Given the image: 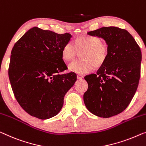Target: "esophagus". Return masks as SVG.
<instances>
[{
	"instance_id": "obj_1",
	"label": "esophagus",
	"mask_w": 146,
	"mask_h": 146,
	"mask_svg": "<svg viewBox=\"0 0 146 146\" xmlns=\"http://www.w3.org/2000/svg\"><path fill=\"white\" fill-rule=\"evenodd\" d=\"M77 79H83V75H77Z\"/></svg>"
}]
</instances>
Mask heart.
Returning a JSON list of instances; mask_svg holds the SVG:
<instances>
[{
  "instance_id": "b5f03b06",
  "label": "heart",
  "mask_w": 146,
  "mask_h": 146,
  "mask_svg": "<svg viewBox=\"0 0 146 146\" xmlns=\"http://www.w3.org/2000/svg\"><path fill=\"white\" fill-rule=\"evenodd\" d=\"M78 52H83L81 54L82 60L71 63L69 68L78 73H88L94 67L98 69L104 64L108 56V46L97 36H78L74 40L73 43L68 42L63 47V59L66 62H71L76 58Z\"/></svg>"
}]
</instances>
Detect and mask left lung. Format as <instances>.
Wrapping results in <instances>:
<instances>
[{"mask_svg":"<svg viewBox=\"0 0 146 146\" xmlns=\"http://www.w3.org/2000/svg\"><path fill=\"white\" fill-rule=\"evenodd\" d=\"M87 33L106 40L108 56L96 73L84 77L88 87L84 102L92 114L108 118L123 112L133 98L140 78L142 52L124 29L104 27Z\"/></svg>","mask_w":146,"mask_h":146,"instance_id":"8db88e82","label":"left lung"}]
</instances>
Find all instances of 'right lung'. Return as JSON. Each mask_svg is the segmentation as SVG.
Segmentation results:
<instances>
[{
  "label": "right lung",
  "instance_id": "1",
  "mask_svg": "<svg viewBox=\"0 0 146 146\" xmlns=\"http://www.w3.org/2000/svg\"><path fill=\"white\" fill-rule=\"evenodd\" d=\"M71 37L67 33L34 27L13 47L8 68L11 86L18 104L33 117L47 119L57 115L77 80L74 72L61 74L68 69L62 52Z\"/></svg>",
  "mask_w": 146,
  "mask_h": 146
}]
</instances>
